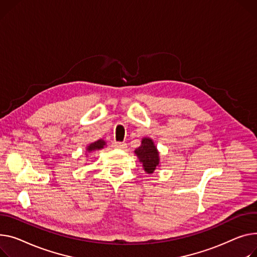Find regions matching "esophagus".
I'll return each mask as SVG.
<instances>
[{
    "instance_id": "obj_1",
    "label": "esophagus",
    "mask_w": 257,
    "mask_h": 257,
    "mask_svg": "<svg viewBox=\"0 0 257 257\" xmlns=\"http://www.w3.org/2000/svg\"><path fill=\"white\" fill-rule=\"evenodd\" d=\"M126 146H127V145H126L125 143H119V142H114V143L112 144V147H113V148H116V149H125V148H127Z\"/></svg>"
}]
</instances>
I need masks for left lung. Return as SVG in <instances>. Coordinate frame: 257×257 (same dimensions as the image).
Returning a JSON list of instances; mask_svg holds the SVG:
<instances>
[{
  "mask_svg": "<svg viewBox=\"0 0 257 257\" xmlns=\"http://www.w3.org/2000/svg\"><path fill=\"white\" fill-rule=\"evenodd\" d=\"M134 153L140 159V162L143 163L147 174H153L160 164L159 152L156 146L154 145V142L149 138H144L142 140L141 147L136 149Z\"/></svg>",
  "mask_w": 257,
  "mask_h": 257,
  "instance_id": "left-lung-1",
  "label": "left lung"
}]
</instances>
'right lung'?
I'll return each instance as SVG.
<instances>
[{
    "label": "right lung",
    "instance_id": "1",
    "mask_svg": "<svg viewBox=\"0 0 257 257\" xmlns=\"http://www.w3.org/2000/svg\"><path fill=\"white\" fill-rule=\"evenodd\" d=\"M105 146H106V143L103 140H98V141L90 144L87 147V152L91 153V152H94L97 150H101V149H103Z\"/></svg>",
    "mask_w": 257,
    "mask_h": 257
}]
</instances>
